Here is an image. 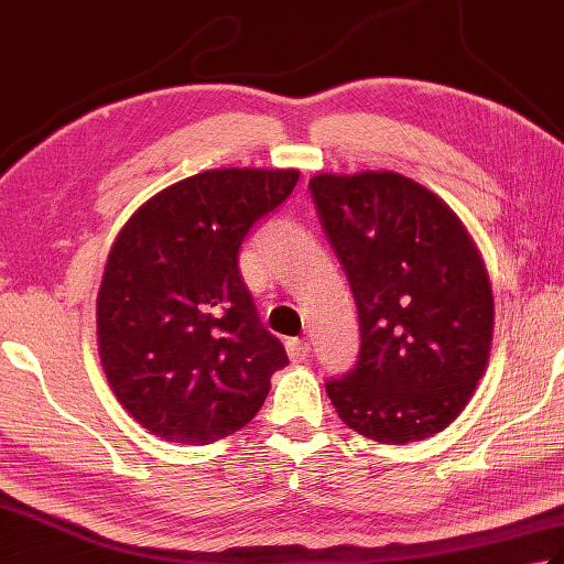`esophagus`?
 Instances as JSON below:
<instances>
[{
  "mask_svg": "<svg viewBox=\"0 0 564 564\" xmlns=\"http://www.w3.org/2000/svg\"><path fill=\"white\" fill-rule=\"evenodd\" d=\"M285 351H289L293 364H303L310 358V344L305 339H289L285 341Z\"/></svg>",
  "mask_w": 564,
  "mask_h": 564,
  "instance_id": "34e87169",
  "label": "esophagus"
}]
</instances>
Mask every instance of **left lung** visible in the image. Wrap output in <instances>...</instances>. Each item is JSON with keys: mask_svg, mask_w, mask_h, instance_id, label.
<instances>
[{"mask_svg": "<svg viewBox=\"0 0 564 564\" xmlns=\"http://www.w3.org/2000/svg\"><path fill=\"white\" fill-rule=\"evenodd\" d=\"M349 285L361 354L327 382L341 422L404 446L453 424L489 364L495 295L480 249L434 191L398 172L310 178Z\"/></svg>", "mask_w": 564, "mask_h": 564, "instance_id": "left-lung-1", "label": "left lung"}]
</instances>
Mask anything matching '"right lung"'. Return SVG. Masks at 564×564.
Listing matches in <instances>:
<instances>
[{
	"label": "right lung",
	"instance_id": "obj_1",
	"mask_svg": "<svg viewBox=\"0 0 564 564\" xmlns=\"http://www.w3.org/2000/svg\"><path fill=\"white\" fill-rule=\"evenodd\" d=\"M297 170H206L162 188L116 235L97 295L106 380L164 441L203 446L261 410L289 364L239 275V247Z\"/></svg>",
	"mask_w": 564,
	"mask_h": 564
}]
</instances>
